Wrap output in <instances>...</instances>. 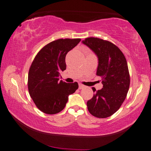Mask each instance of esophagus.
<instances>
[{
	"instance_id": "34e87169",
	"label": "esophagus",
	"mask_w": 151,
	"mask_h": 151,
	"mask_svg": "<svg viewBox=\"0 0 151 151\" xmlns=\"http://www.w3.org/2000/svg\"><path fill=\"white\" fill-rule=\"evenodd\" d=\"M83 88H84V86L82 84H79V89H82Z\"/></svg>"
}]
</instances>
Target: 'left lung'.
<instances>
[{
	"label": "left lung",
	"mask_w": 151,
	"mask_h": 151,
	"mask_svg": "<svg viewBox=\"0 0 151 151\" xmlns=\"http://www.w3.org/2000/svg\"><path fill=\"white\" fill-rule=\"evenodd\" d=\"M82 43L96 54L99 64L97 75L101 77L103 88L96 91L86 103L92 115L107 118L114 114L125 99L130 84L126 58L121 50L110 41L97 37L86 38Z\"/></svg>",
	"instance_id": "1"
}]
</instances>
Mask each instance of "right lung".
Listing matches in <instances>:
<instances>
[{
	"label": "right lung",
	"instance_id": "add662e5",
	"mask_svg": "<svg viewBox=\"0 0 151 151\" xmlns=\"http://www.w3.org/2000/svg\"><path fill=\"white\" fill-rule=\"evenodd\" d=\"M80 39H59L40 50L30 65L28 88L32 101L41 112L55 114L65 108L69 95L78 88V82L59 81L60 73L66 69L65 56Z\"/></svg>",
	"mask_w": 151,
	"mask_h": 151
}]
</instances>
